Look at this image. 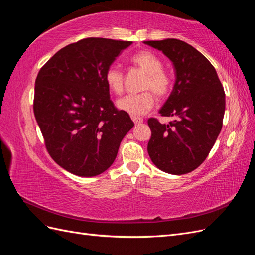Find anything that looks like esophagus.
I'll list each match as a JSON object with an SVG mask.
<instances>
[{
	"label": "esophagus",
	"mask_w": 255,
	"mask_h": 255,
	"mask_svg": "<svg viewBox=\"0 0 255 255\" xmlns=\"http://www.w3.org/2000/svg\"><path fill=\"white\" fill-rule=\"evenodd\" d=\"M132 120L134 121L135 125H139V123L143 122V119L141 117H136V116H132Z\"/></svg>",
	"instance_id": "obj_1"
}]
</instances>
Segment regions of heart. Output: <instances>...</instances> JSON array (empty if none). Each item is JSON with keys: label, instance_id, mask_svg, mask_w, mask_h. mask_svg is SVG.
Wrapping results in <instances>:
<instances>
[{"label": "heart", "instance_id": "obj_1", "mask_svg": "<svg viewBox=\"0 0 255 255\" xmlns=\"http://www.w3.org/2000/svg\"><path fill=\"white\" fill-rule=\"evenodd\" d=\"M130 63L146 73L143 88L151 89L159 99L166 98L171 90V80L163 71V63L155 54L149 51H141L130 57ZM107 87L114 94H121L123 89V73L118 67L111 66L105 72ZM155 103V99L150 91L140 94H129L120 98L117 101L119 110L133 116L143 115L150 111Z\"/></svg>", "mask_w": 255, "mask_h": 255}]
</instances>
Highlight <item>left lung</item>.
Listing matches in <instances>:
<instances>
[{
    "mask_svg": "<svg viewBox=\"0 0 255 255\" xmlns=\"http://www.w3.org/2000/svg\"><path fill=\"white\" fill-rule=\"evenodd\" d=\"M172 61L175 83L159 110L173 117L169 125L150 118L148 153L161 171L185 174L201 165L222 128L226 95L213 65L198 50L179 39L143 41Z\"/></svg>",
    "mask_w": 255,
    "mask_h": 255,
    "instance_id": "obj_1",
    "label": "left lung"
}]
</instances>
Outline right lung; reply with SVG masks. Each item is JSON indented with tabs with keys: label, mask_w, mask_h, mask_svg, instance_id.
<instances>
[{
	"label": "right lung",
	"mask_w": 255,
	"mask_h": 255,
	"mask_svg": "<svg viewBox=\"0 0 255 255\" xmlns=\"http://www.w3.org/2000/svg\"><path fill=\"white\" fill-rule=\"evenodd\" d=\"M132 41L86 38L52 56L37 75L34 114L51 157L79 176L109 169L134 122L110 99L105 72Z\"/></svg>",
	"instance_id": "1"
}]
</instances>
